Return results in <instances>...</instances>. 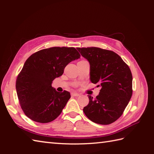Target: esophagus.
<instances>
[{
	"label": "esophagus",
	"instance_id": "34e87169",
	"mask_svg": "<svg viewBox=\"0 0 154 154\" xmlns=\"http://www.w3.org/2000/svg\"><path fill=\"white\" fill-rule=\"evenodd\" d=\"M71 94L72 96H80V94H78V93H76V92H71Z\"/></svg>",
	"mask_w": 154,
	"mask_h": 154
}]
</instances>
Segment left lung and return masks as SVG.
Returning a JSON list of instances; mask_svg holds the SVG:
<instances>
[{"label": "left lung", "mask_w": 154, "mask_h": 154, "mask_svg": "<svg viewBox=\"0 0 154 154\" xmlns=\"http://www.w3.org/2000/svg\"><path fill=\"white\" fill-rule=\"evenodd\" d=\"M90 63V80L101 87L95 98L83 108L92 122L109 125L122 115L132 95V75L129 67L112 51L98 48H78Z\"/></svg>", "instance_id": "1"}]
</instances>
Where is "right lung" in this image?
<instances>
[{
  "label": "right lung",
  "mask_w": 154,
  "mask_h": 154,
  "mask_svg": "<svg viewBox=\"0 0 154 154\" xmlns=\"http://www.w3.org/2000/svg\"><path fill=\"white\" fill-rule=\"evenodd\" d=\"M80 58L74 48L53 47L40 50L27 59L16 81L21 108L29 119L46 123L61 114L71 97L70 92H59L53 81L62 76L68 63Z\"/></svg>",
  "instance_id": "obj_1"
}]
</instances>
